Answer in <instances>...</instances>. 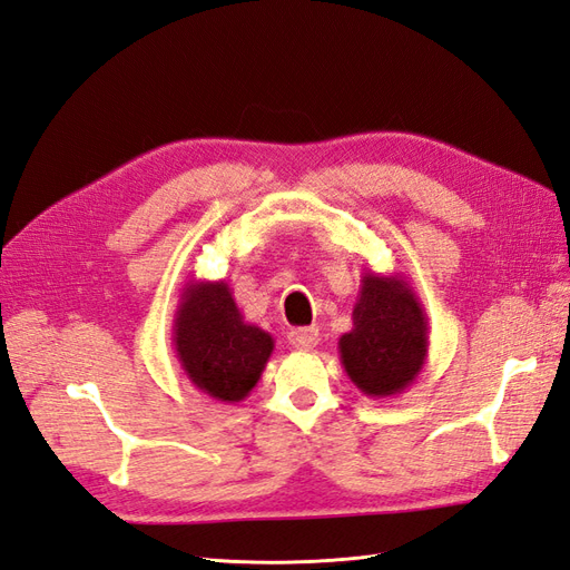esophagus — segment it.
Masks as SVG:
<instances>
[{
    "mask_svg": "<svg viewBox=\"0 0 570 570\" xmlns=\"http://www.w3.org/2000/svg\"><path fill=\"white\" fill-rule=\"evenodd\" d=\"M292 347L297 350H314L318 344V327H295V331H289L287 335Z\"/></svg>",
    "mask_w": 570,
    "mask_h": 570,
    "instance_id": "esophagus-1",
    "label": "esophagus"
}]
</instances>
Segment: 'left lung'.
Here are the masks:
<instances>
[{
	"label": "left lung",
	"instance_id": "1",
	"mask_svg": "<svg viewBox=\"0 0 570 570\" xmlns=\"http://www.w3.org/2000/svg\"><path fill=\"white\" fill-rule=\"evenodd\" d=\"M428 318L402 275L364 273L352 331L337 342L350 381L373 400H390L413 385L428 358Z\"/></svg>",
	"mask_w": 570,
	"mask_h": 570
}]
</instances>
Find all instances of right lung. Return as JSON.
<instances>
[{"instance_id":"right-lung-1","label":"right lung","mask_w":570,"mask_h":570,"mask_svg":"<svg viewBox=\"0 0 570 570\" xmlns=\"http://www.w3.org/2000/svg\"><path fill=\"white\" fill-rule=\"evenodd\" d=\"M275 340L245 321L226 281H187L174 316V350L187 381L218 402H243Z\"/></svg>"}]
</instances>
